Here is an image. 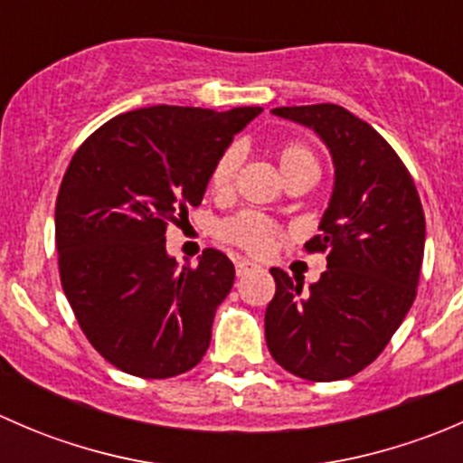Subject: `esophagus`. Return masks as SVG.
<instances>
[{
  "label": "esophagus",
  "mask_w": 463,
  "mask_h": 463,
  "mask_svg": "<svg viewBox=\"0 0 463 463\" xmlns=\"http://www.w3.org/2000/svg\"><path fill=\"white\" fill-rule=\"evenodd\" d=\"M260 266L255 264V261H250V260H237L235 261V270H237V275H246V273H250V270H258Z\"/></svg>",
  "instance_id": "1"
}]
</instances>
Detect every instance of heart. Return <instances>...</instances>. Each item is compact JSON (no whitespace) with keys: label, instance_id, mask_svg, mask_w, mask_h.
Returning <instances> with one entry per match:
<instances>
[{"label":"heart","instance_id":"1","mask_svg":"<svg viewBox=\"0 0 463 463\" xmlns=\"http://www.w3.org/2000/svg\"><path fill=\"white\" fill-rule=\"evenodd\" d=\"M278 156L279 170H282L284 179L291 181L296 176L311 175L318 176L320 165L316 158L314 149L302 141H287L279 143L275 149ZM241 161H244V147L240 143H232L219 154L214 161L213 172H210V190L219 197H226L235 188L237 172H240ZM219 235L231 244L240 246V249L249 250V253L264 255L273 249L275 240L279 237V226L273 219L264 217L255 210H244V213L235 214V217L226 219L219 228Z\"/></svg>","mask_w":463,"mask_h":463}]
</instances>
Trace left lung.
<instances>
[{"mask_svg":"<svg viewBox=\"0 0 463 463\" xmlns=\"http://www.w3.org/2000/svg\"><path fill=\"white\" fill-rule=\"evenodd\" d=\"M273 114L314 129L335 172L320 235L305 244L326 253V270L302 291V279L270 269L266 345L291 374L340 381L376 361L412 307L426 246L421 199L390 143L345 107L322 102Z\"/></svg>","mask_w":463,"mask_h":463,"instance_id":"1","label":"left lung"}]
</instances>
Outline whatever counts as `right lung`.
Wrapping results in <instances>:
<instances>
[{"label": "right lung", "mask_w": 463, "mask_h": 463, "mask_svg": "<svg viewBox=\"0 0 463 463\" xmlns=\"http://www.w3.org/2000/svg\"><path fill=\"white\" fill-rule=\"evenodd\" d=\"M260 111L143 107L73 154L55 202L60 279L87 340L118 370L170 378L203 358L235 266L205 249L179 269L165 228L202 203L219 154Z\"/></svg>", "instance_id": "right-lung-1"}]
</instances>
